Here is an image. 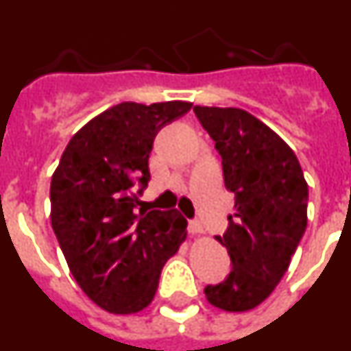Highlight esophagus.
Returning a JSON list of instances; mask_svg holds the SVG:
<instances>
[{"instance_id": "1", "label": "esophagus", "mask_w": 351, "mask_h": 351, "mask_svg": "<svg viewBox=\"0 0 351 351\" xmlns=\"http://www.w3.org/2000/svg\"><path fill=\"white\" fill-rule=\"evenodd\" d=\"M188 230H190V234H193V235L202 234V232H204V226H202V223L197 221V219H191L190 225H188Z\"/></svg>"}]
</instances>
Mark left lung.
<instances>
[{
	"label": "left lung",
	"instance_id": "8db88e82",
	"mask_svg": "<svg viewBox=\"0 0 351 351\" xmlns=\"http://www.w3.org/2000/svg\"><path fill=\"white\" fill-rule=\"evenodd\" d=\"M221 156L226 190L235 195L228 228L216 235L232 271L206 297L225 311H247L267 299L290 265L308 225V182L295 153L243 108L193 107Z\"/></svg>",
	"mask_w": 351,
	"mask_h": 351
}]
</instances>
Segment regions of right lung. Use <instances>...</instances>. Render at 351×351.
<instances>
[{
  "label": "right lung",
  "mask_w": 351,
  "mask_h": 351,
  "mask_svg": "<svg viewBox=\"0 0 351 351\" xmlns=\"http://www.w3.org/2000/svg\"><path fill=\"white\" fill-rule=\"evenodd\" d=\"M191 105H114L71 137L52 176L58 243L79 287L105 311L147 308L161 269L186 239L188 221L178 210L138 209V197L151 179L154 137Z\"/></svg>",
  "instance_id": "add662e5"
}]
</instances>
